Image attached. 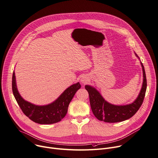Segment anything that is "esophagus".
Here are the masks:
<instances>
[{"label":"esophagus","mask_w":158,"mask_h":158,"mask_svg":"<svg viewBox=\"0 0 158 158\" xmlns=\"http://www.w3.org/2000/svg\"><path fill=\"white\" fill-rule=\"evenodd\" d=\"M89 80V78L87 77L86 75L82 76L81 78V79H80V81H81L82 83H86Z\"/></svg>","instance_id":"1"}]
</instances>
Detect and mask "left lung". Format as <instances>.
<instances>
[{
    "mask_svg": "<svg viewBox=\"0 0 158 158\" xmlns=\"http://www.w3.org/2000/svg\"><path fill=\"white\" fill-rule=\"evenodd\" d=\"M135 55L139 58L137 54ZM141 64L143 72L142 88L137 98L132 103L126 106H115L111 104L105 100L100 94L94 87L90 85H85V89L88 91L89 94L92 110L98 120L109 123L124 121L132 117L141 107L147 88V80L144 68L141 62Z\"/></svg>",
    "mask_w": 158,
    "mask_h": 158,
    "instance_id": "left-lung-1",
    "label": "left lung"
}]
</instances>
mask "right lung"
<instances>
[{"mask_svg":"<svg viewBox=\"0 0 158 158\" xmlns=\"http://www.w3.org/2000/svg\"><path fill=\"white\" fill-rule=\"evenodd\" d=\"M12 88L14 96L23 113L31 120L40 124H51L60 122L67 112L68 106L78 89L79 82L66 89L53 102L46 106H36L24 100L17 89L14 71L12 75Z\"/></svg>","mask_w":158,"mask_h":158,"instance_id":"right-lung-1","label":"right lung"}]
</instances>
